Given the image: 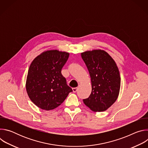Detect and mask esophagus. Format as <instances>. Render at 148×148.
<instances>
[{
	"mask_svg": "<svg viewBox=\"0 0 148 148\" xmlns=\"http://www.w3.org/2000/svg\"><path fill=\"white\" fill-rule=\"evenodd\" d=\"M78 90V88L77 87H75V88H73V91L74 92H76Z\"/></svg>",
	"mask_w": 148,
	"mask_h": 148,
	"instance_id": "esophagus-1",
	"label": "esophagus"
}]
</instances>
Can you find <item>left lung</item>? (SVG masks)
Masks as SVG:
<instances>
[{
  "mask_svg": "<svg viewBox=\"0 0 148 148\" xmlns=\"http://www.w3.org/2000/svg\"><path fill=\"white\" fill-rule=\"evenodd\" d=\"M81 57L88 70L92 86L90 95L83 102L92 111L107 110L116 101L120 90L121 78L116 63L101 50L82 53Z\"/></svg>",
  "mask_w": 148,
  "mask_h": 148,
  "instance_id": "left-lung-1",
  "label": "left lung"
}]
</instances>
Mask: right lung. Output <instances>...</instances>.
Returning a JSON list of instances; mask_svg holds the SVG:
<instances>
[{"mask_svg":"<svg viewBox=\"0 0 148 148\" xmlns=\"http://www.w3.org/2000/svg\"><path fill=\"white\" fill-rule=\"evenodd\" d=\"M69 57V53L49 50L32 62L26 88L30 99L38 108L46 111L53 110L73 91L61 74Z\"/></svg>","mask_w":148,"mask_h":148,"instance_id":"right-lung-1","label":"right lung"}]
</instances>
